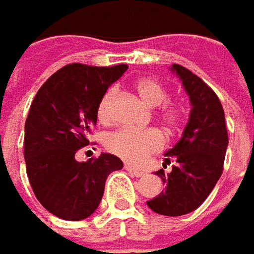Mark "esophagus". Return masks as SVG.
<instances>
[{"instance_id":"34e87169","label":"esophagus","mask_w":254,"mask_h":254,"mask_svg":"<svg viewBox=\"0 0 254 254\" xmlns=\"http://www.w3.org/2000/svg\"><path fill=\"white\" fill-rule=\"evenodd\" d=\"M125 169H127L130 175L136 176V178H140V176H143V175H145V171L138 169V168H135V166H132V165H125Z\"/></svg>"}]
</instances>
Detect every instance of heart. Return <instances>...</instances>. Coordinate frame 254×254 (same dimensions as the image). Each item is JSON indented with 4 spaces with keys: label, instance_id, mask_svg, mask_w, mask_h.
<instances>
[{
    "label": "heart",
    "instance_id": "heart-1",
    "mask_svg": "<svg viewBox=\"0 0 254 254\" xmlns=\"http://www.w3.org/2000/svg\"><path fill=\"white\" fill-rule=\"evenodd\" d=\"M135 88L142 101L150 108H158L169 101V92L165 85L153 78L140 79L136 82ZM115 96L116 91L111 88L102 95L98 104V119L102 124H109L114 119ZM159 118L166 127H175L181 122V109L178 106L167 104L160 108ZM163 145L165 139L158 129H119L106 139V149L109 152H112L118 158L135 165L143 163L150 155L159 152Z\"/></svg>",
    "mask_w": 254,
    "mask_h": 254
}]
</instances>
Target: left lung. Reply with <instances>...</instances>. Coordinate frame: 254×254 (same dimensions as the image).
I'll list each match as a JSON object with an SVG mask.
<instances>
[{
	"instance_id": "left-lung-1",
	"label": "left lung",
	"mask_w": 254,
	"mask_h": 254,
	"mask_svg": "<svg viewBox=\"0 0 254 254\" xmlns=\"http://www.w3.org/2000/svg\"><path fill=\"white\" fill-rule=\"evenodd\" d=\"M171 71L181 78L192 109L181 140L165 153V165L175 160L172 172H155L166 188L146 203L155 213L182 216L196 210L213 190L223 172L229 138L225 111L213 89L182 65L173 64Z\"/></svg>"
}]
</instances>
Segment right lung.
I'll use <instances>...</instances> for the list:
<instances>
[{"mask_svg": "<svg viewBox=\"0 0 254 254\" xmlns=\"http://www.w3.org/2000/svg\"><path fill=\"white\" fill-rule=\"evenodd\" d=\"M127 65L69 64L51 75L35 95L24 136V158L39 203L64 220H83L104 196L106 178L124 168L112 153L78 162L75 153L89 143L98 104Z\"/></svg>", "mask_w": 254, "mask_h": 254, "instance_id": "1", "label": "right lung"}]
</instances>
